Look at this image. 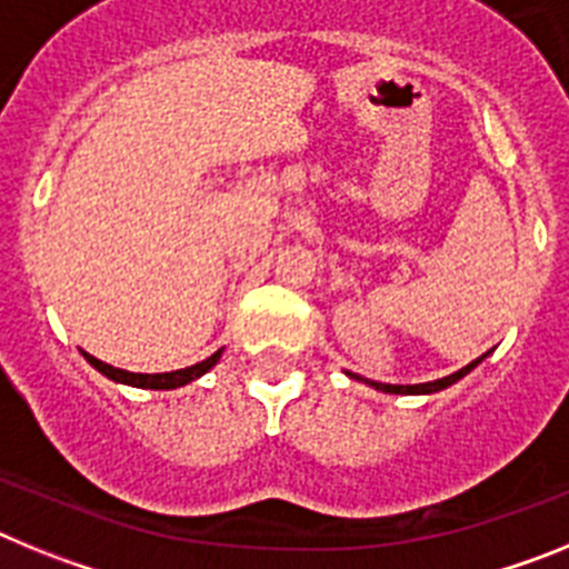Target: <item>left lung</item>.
Returning a JSON list of instances; mask_svg holds the SVG:
<instances>
[{
  "mask_svg": "<svg viewBox=\"0 0 569 569\" xmlns=\"http://www.w3.org/2000/svg\"><path fill=\"white\" fill-rule=\"evenodd\" d=\"M485 356H487V353H485ZM485 356H479V359L470 361V365L461 367V370H456V373L445 376V379L425 381V385H381V381H373V379H361L359 373H347V376H350V379L365 381V385H370V387H376V390H381V393H396V396H430V393H439V390H445V387L456 385V381H459V379H465V376L470 373L472 367L481 365V359H485Z\"/></svg>",
  "mask_w": 569,
  "mask_h": 569,
  "instance_id": "8db88e82",
  "label": "left lung"
}]
</instances>
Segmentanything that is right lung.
<instances>
[{
	"label": "right lung",
	"instance_id": "obj_1",
	"mask_svg": "<svg viewBox=\"0 0 569 569\" xmlns=\"http://www.w3.org/2000/svg\"><path fill=\"white\" fill-rule=\"evenodd\" d=\"M82 356L90 361V367H97L99 373L108 376L110 381H119V385L142 387V390H176V387L190 385V381H196L199 376L208 373L210 367H216V361L222 359V350H216L213 356H208V359L199 361V365H190L184 367V370H170V373H130V370H119V367L113 365H104V361H99L97 356L84 353V350Z\"/></svg>",
	"mask_w": 569,
	"mask_h": 569
}]
</instances>
